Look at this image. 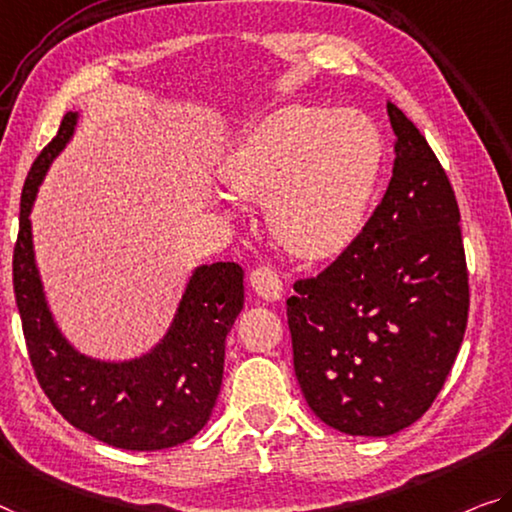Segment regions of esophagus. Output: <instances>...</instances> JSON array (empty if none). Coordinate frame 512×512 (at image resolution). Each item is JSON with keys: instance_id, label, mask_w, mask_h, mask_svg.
Segmentation results:
<instances>
[{"instance_id": "1", "label": "esophagus", "mask_w": 512, "mask_h": 512, "mask_svg": "<svg viewBox=\"0 0 512 512\" xmlns=\"http://www.w3.org/2000/svg\"><path fill=\"white\" fill-rule=\"evenodd\" d=\"M249 283L251 290H254L263 302H277L283 293L281 279L277 277V272H274L272 267H256V270L251 272Z\"/></svg>"}]
</instances>
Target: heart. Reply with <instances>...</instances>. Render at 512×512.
Segmentation results:
<instances>
[{
    "instance_id": "heart-1",
    "label": "heart",
    "mask_w": 512,
    "mask_h": 512,
    "mask_svg": "<svg viewBox=\"0 0 512 512\" xmlns=\"http://www.w3.org/2000/svg\"><path fill=\"white\" fill-rule=\"evenodd\" d=\"M380 167L382 137L368 116L290 105L233 148L222 178L245 199L270 196V224L293 254L329 258L359 235Z\"/></svg>"
}]
</instances>
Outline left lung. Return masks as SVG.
I'll return each mask as SVG.
<instances>
[{"instance_id":"1","label":"left lung","mask_w":512,"mask_h":512,"mask_svg":"<svg viewBox=\"0 0 512 512\" xmlns=\"http://www.w3.org/2000/svg\"><path fill=\"white\" fill-rule=\"evenodd\" d=\"M393 171L355 242L286 302L306 403L345 435L412 426L465 338L469 277L460 210L419 128L389 102Z\"/></svg>"}]
</instances>
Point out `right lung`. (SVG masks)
I'll return each instance as SVG.
<instances>
[{"label":"right lung","mask_w":512,"mask_h":512,"mask_svg":"<svg viewBox=\"0 0 512 512\" xmlns=\"http://www.w3.org/2000/svg\"><path fill=\"white\" fill-rule=\"evenodd\" d=\"M80 112H68L57 137L31 164L13 251V288L31 366L64 419L125 451H162L206 426L224 375V343L245 304L238 263L194 267L167 332L132 359H98L68 341L47 304L36 263L31 208L47 169L75 135Z\"/></svg>","instance_id":"obj_1"}]
</instances>
